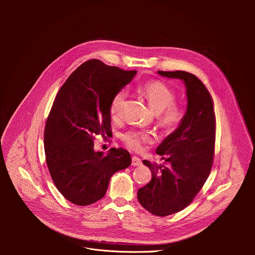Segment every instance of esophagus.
<instances>
[{"label": "esophagus", "mask_w": 255, "mask_h": 255, "mask_svg": "<svg viewBox=\"0 0 255 255\" xmlns=\"http://www.w3.org/2000/svg\"><path fill=\"white\" fill-rule=\"evenodd\" d=\"M140 164H141V159L137 156H132V165L137 166V165H140Z\"/></svg>", "instance_id": "34e87169"}]
</instances>
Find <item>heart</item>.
<instances>
[{
    "instance_id": "heart-1",
    "label": "heart",
    "mask_w": 255,
    "mask_h": 255,
    "mask_svg": "<svg viewBox=\"0 0 255 255\" xmlns=\"http://www.w3.org/2000/svg\"><path fill=\"white\" fill-rule=\"evenodd\" d=\"M138 92L147 100L152 110L157 114L160 126L171 131L175 129L184 118V111L175 104V92L161 81H149L138 87ZM128 97L126 89H121L111 99L109 113L113 120H120L123 116L124 106ZM126 146L135 151H141L144 144L152 141V134L147 131L129 129L120 135Z\"/></svg>"
}]
</instances>
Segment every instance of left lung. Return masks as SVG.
<instances>
[{
	"mask_svg": "<svg viewBox=\"0 0 255 255\" xmlns=\"http://www.w3.org/2000/svg\"><path fill=\"white\" fill-rule=\"evenodd\" d=\"M157 72L183 80L188 96L183 121L156 149L163 163L143 160L152 177L138 190V201L149 213L164 217L188 207L206 183L215 153L216 116L213 99L196 76L184 70Z\"/></svg>",
	"mask_w": 255,
	"mask_h": 255,
	"instance_id": "left-lung-1",
	"label": "left lung"
}]
</instances>
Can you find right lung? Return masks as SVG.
Listing matches in <instances>:
<instances>
[{"instance_id":"add662e5","label":"right lung","mask_w":255,"mask_h":255,"mask_svg":"<svg viewBox=\"0 0 255 255\" xmlns=\"http://www.w3.org/2000/svg\"><path fill=\"white\" fill-rule=\"evenodd\" d=\"M136 72L91 59L56 94L44 130L45 159L55 187L72 204L88 206L101 200L111 176L131 164L127 150L96 152L93 140L96 135L112 136L111 99Z\"/></svg>"}]
</instances>
